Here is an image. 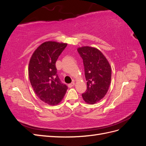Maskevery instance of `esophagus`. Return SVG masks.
<instances>
[{
  "label": "esophagus",
  "instance_id": "1",
  "mask_svg": "<svg viewBox=\"0 0 146 146\" xmlns=\"http://www.w3.org/2000/svg\"><path fill=\"white\" fill-rule=\"evenodd\" d=\"M74 85H75V83H74V82H72L71 83L69 84V85H68V86H69V88H72V86H74Z\"/></svg>",
  "mask_w": 146,
  "mask_h": 146
}]
</instances>
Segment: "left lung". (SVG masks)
<instances>
[{
  "label": "left lung",
  "instance_id": "obj_1",
  "mask_svg": "<svg viewBox=\"0 0 146 146\" xmlns=\"http://www.w3.org/2000/svg\"><path fill=\"white\" fill-rule=\"evenodd\" d=\"M77 51L83 59L87 90L82 94L86 103L94 104L103 99L111 83V69L107 59L97 48L83 46Z\"/></svg>",
  "mask_w": 146,
  "mask_h": 146
}]
</instances>
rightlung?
<instances>
[{
  "label": "right lung",
  "instance_id": "1",
  "mask_svg": "<svg viewBox=\"0 0 146 146\" xmlns=\"http://www.w3.org/2000/svg\"><path fill=\"white\" fill-rule=\"evenodd\" d=\"M67 44L43 42L34 51L29 61V76L33 90L40 100L50 105L58 104L68 90V86L61 83L55 66Z\"/></svg>",
  "mask_w": 146,
  "mask_h": 146
}]
</instances>
